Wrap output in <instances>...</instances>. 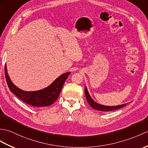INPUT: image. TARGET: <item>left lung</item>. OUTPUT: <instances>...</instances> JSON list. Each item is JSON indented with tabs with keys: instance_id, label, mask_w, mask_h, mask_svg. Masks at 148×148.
<instances>
[{
	"instance_id": "obj_1",
	"label": "left lung",
	"mask_w": 148,
	"mask_h": 148,
	"mask_svg": "<svg viewBox=\"0 0 148 148\" xmlns=\"http://www.w3.org/2000/svg\"><path fill=\"white\" fill-rule=\"evenodd\" d=\"M84 92H85V95H86V98L87 101L92 108H94L95 110H97L99 111H102V112H110V111H113V110H115L119 109L125 106L127 104H122V105H120L117 106H105V105H102L100 104L97 103V102H95L93 99H92L91 97V96L90 95L88 91V89L86 86H85L84 89Z\"/></svg>"
}]
</instances>
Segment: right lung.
Here are the masks:
<instances>
[{
	"mask_svg": "<svg viewBox=\"0 0 148 148\" xmlns=\"http://www.w3.org/2000/svg\"><path fill=\"white\" fill-rule=\"evenodd\" d=\"M70 74V72L62 74L50 86L43 90L25 91L21 90L12 83L8 75L6 64L5 65V76L9 90L26 103L37 107L50 106L58 98L64 82Z\"/></svg>",
	"mask_w": 148,
	"mask_h": 148,
	"instance_id": "right-lung-1",
	"label": "right lung"
}]
</instances>
